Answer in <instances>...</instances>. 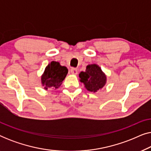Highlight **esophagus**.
I'll list each match as a JSON object with an SVG mask.
<instances>
[{"label":"esophagus","instance_id":"34e87169","mask_svg":"<svg viewBox=\"0 0 151 151\" xmlns=\"http://www.w3.org/2000/svg\"><path fill=\"white\" fill-rule=\"evenodd\" d=\"M70 71H71V73L72 74H74V75H76V74H78V69H76V68H73V67L71 68Z\"/></svg>","mask_w":151,"mask_h":151}]
</instances>
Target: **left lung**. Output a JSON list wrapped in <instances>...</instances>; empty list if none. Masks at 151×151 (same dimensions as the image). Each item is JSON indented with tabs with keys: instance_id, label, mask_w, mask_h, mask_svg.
<instances>
[{
	"instance_id": "1",
	"label": "left lung",
	"mask_w": 151,
	"mask_h": 151,
	"mask_svg": "<svg viewBox=\"0 0 151 151\" xmlns=\"http://www.w3.org/2000/svg\"><path fill=\"white\" fill-rule=\"evenodd\" d=\"M80 81L83 82L86 89L89 91L96 92L102 88L106 83V76L96 65H89L85 71L79 74Z\"/></svg>"
}]
</instances>
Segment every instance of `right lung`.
Segmentation results:
<instances>
[{
	"instance_id": "right-lung-1",
	"label": "right lung",
	"mask_w": 151,
	"mask_h": 151,
	"mask_svg": "<svg viewBox=\"0 0 151 151\" xmlns=\"http://www.w3.org/2000/svg\"><path fill=\"white\" fill-rule=\"evenodd\" d=\"M68 73L67 68L61 66L58 62L52 61L45 68L42 76V83L45 89L53 87L58 88Z\"/></svg>"
}]
</instances>
